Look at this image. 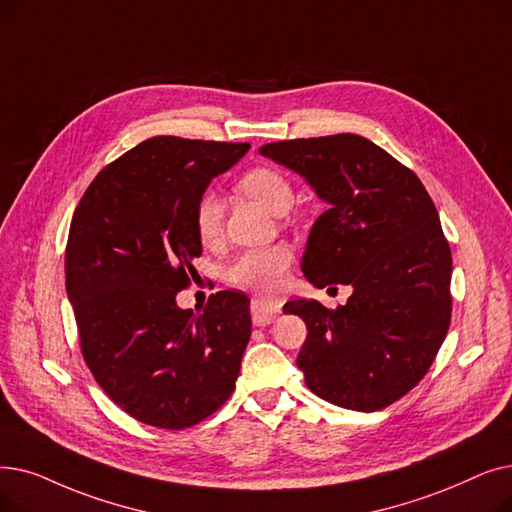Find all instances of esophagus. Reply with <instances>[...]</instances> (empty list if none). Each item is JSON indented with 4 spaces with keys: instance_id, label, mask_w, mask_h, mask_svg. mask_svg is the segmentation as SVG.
I'll return each mask as SVG.
<instances>
[{
    "instance_id": "1",
    "label": "esophagus",
    "mask_w": 512,
    "mask_h": 512,
    "mask_svg": "<svg viewBox=\"0 0 512 512\" xmlns=\"http://www.w3.org/2000/svg\"><path fill=\"white\" fill-rule=\"evenodd\" d=\"M278 314H280V303H276V301L259 299V297H255L251 301V316H253V324L255 326L272 324Z\"/></svg>"
}]
</instances>
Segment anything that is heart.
<instances>
[{
	"label": "heart",
	"mask_w": 512,
	"mask_h": 512,
	"mask_svg": "<svg viewBox=\"0 0 512 512\" xmlns=\"http://www.w3.org/2000/svg\"><path fill=\"white\" fill-rule=\"evenodd\" d=\"M238 188L268 207L272 213H286L293 205V186L286 177L272 167H255L244 173L238 182ZM221 217L224 207L213 192H205L198 198L194 209V226L196 234L205 244L215 242L221 234ZM293 261V253L284 244L274 247H261L242 251L226 270V278L230 284L238 288H249V291L272 293L282 284L288 265Z\"/></svg>",
	"instance_id": "heart-1"
}]
</instances>
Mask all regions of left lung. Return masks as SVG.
Wrapping results in <instances>:
<instances>
[{
	"instance_id": "obj_1",
	"label": "left lung",
	"mask_w": 512,
	"mask_h": 512,
	"mask_svg": "<svg viewBox=\"0 0 512 512\" xmlns=\"http://www.w3.org/2000/svg\"><path fill=\"white\" fill-rule=\"evenodd\" d=\"M328 203L301 270L318 286L349 284L345 305L297 299L307 339L297 366L326 402L374 412L404 397L431 368L452 318V253L414 171L374 142L337 133L265 144Z\"/></svg>"
}]
</instances>
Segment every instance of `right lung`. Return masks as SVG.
I'll use <instances>...</instances> for the list:
<instances>
[{
    "label": "right lung",
    "instance_id": "obj_1",
    "mask_svg": "<svg viewBox=\"0 0 512 512\" xmlns=\"http://www.w3.org/2000/svg\"><path fill=\"white\" fill-rule=\"evenodd\" d=\"M251 146L144 140L104 167L79 201L64 274L81 353L129 416L180 431L226 404L251 339L249 297L219 291L180 309L203 244L194 209L213 177Z\"/></svg>",
    "mask_w": 512,
    "mask_h": 512
}]
</instances>
